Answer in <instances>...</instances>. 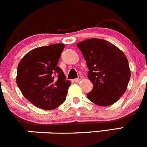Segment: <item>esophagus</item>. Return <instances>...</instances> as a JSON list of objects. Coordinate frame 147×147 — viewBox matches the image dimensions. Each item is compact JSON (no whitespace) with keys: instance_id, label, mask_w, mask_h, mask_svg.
I'll list each match as a JSON object with an SVG mask.
<instances>
[{"instance_id":"1","label":"esophagus","mask_w":147,"mask_h":147,"mask_svg":"<svg viewBox=\"0 0 147 147\" xmlns=\"http://www.w3.org/2000/svg\"><path fill=\"white\" fill-rule=\"evenodd\" d=\"M81 80V76H79L78 77V78H75V79L74 80V81H75V82H78V81H80Z\"/></svg>"}]
</instances>
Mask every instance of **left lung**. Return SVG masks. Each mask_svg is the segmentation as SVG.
Returning a JSON list of instances; mask_svg holds the SVG:
<instances>
[{"label": "left lung", "instance_id": "1", "mask_svg": "<svg viewBox=\"0 0 147 147\" xmlns=\"http://www.w3.org/2000/svg\"><path fill=\"white\" fill-rule=\"evenodd\" d=\"M86 61L88 78L93 89L88 99L96 105L107 107L117 102L127 88L131 76L124 53L110 42L90 38L77 43Z\"/></svg>", "mask_w": 147, "mask_h": 147}]
</instances>
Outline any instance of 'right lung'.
I'll return each mask as SVG.
<instances>
[{"label":"right lung","mask_w":147,"mask_h":147,"mask_svg":"<svg viewBox=\"0 0 147 147\" xmlns=\"http://www.w3.org/2000/svg\"><path fill=\"white\" fill-rule=\"evenodd\" d=\"M64 47L56 43L36 48L18 63L17 85L25 98L38 108L54 109L66 100L71 82L57 66Z\"/></svg>","instance_id":"add662e5"}]
</instances>
